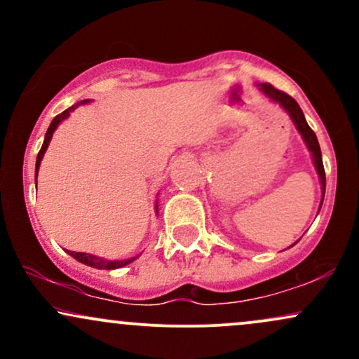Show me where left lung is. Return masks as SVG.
<instances>
[{
  "label": "left lung",
  "instance_id": "8db88e82",
  "mask_svg": "<svg viewBox=\"0 0 359 359\" xmlns=\"http://www.w3.org/2000/svg\"><path fill=\"white\" fill-rule=\"evenodd\" d=\"M262 90L270 97V100L280 102V106H282V108L285 109L288 114H290V118L294 119L295 126H297V130L300 131V135H302L304 140H306L309 150L312 151V156H314L317 174H319V177H320V184H323V199H324L325 172H324V165H323V155H320V147H319V142H317L316 133L312 131V128L307 125L302 109H300V106L297 104V101H295L294 97L288 96V94L283 93V90H278L277 88H273V86L269 84V82L262 84Z\"/></svg>",
  "mask_w": 359,
  "mask_h": 359
}]
</instances>
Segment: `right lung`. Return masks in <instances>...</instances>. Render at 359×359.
<instances>
[{
    "label": "right lung",
    "instance_id": "right-lung-1",
    "mask_svg": "<svg viewBox=\"0 0 359 359\" xmlns=\"http://www.w3.org/2000/svg\"><path fill=\"white\" fill-rule=\"evenodd\" d=\"M82 102H88V101H82ZM81 102H77V104L71 106V108H67L65 111H62L60 114H57L55 118L52 119L50 126H48L47 133H45V140H43V145L42 148H40L39 155H36V165H35V177L36 174H39V167H40V162H42L43 158V154L45 150H47L48 143H50V138L53 135V131H55V128L59 126V123L62 121V119H65L69 116V113H72L74 109L79 106ZM69 255H71L72 258H76L77 262L84 263V265H89V266H94V269H102V270H114V269H121V266L128 265V263H131L133 259H137V257L135 258H128V259H119V262H111V259H104V258H100V257H94V255H88V253H76V251H67Z\"/></svg>",
    "mask_w": 359,
    "mask_h": 359
}]
</instances>
